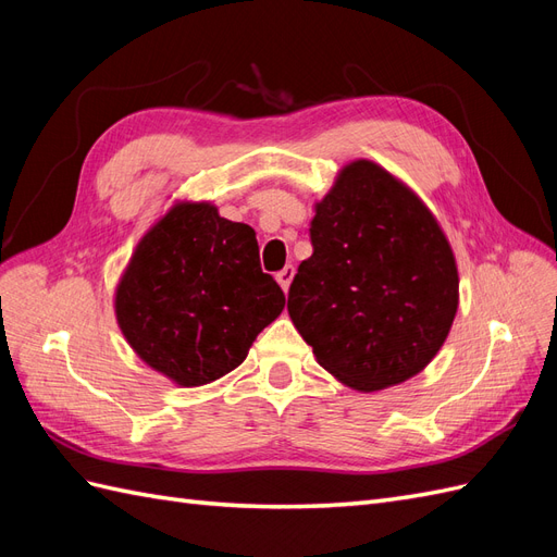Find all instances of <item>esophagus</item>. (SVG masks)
Segmentation results:
<instances>
[{"mask_svg": "<svg viewBox=\"0 0 557 557\" xmlns=\"http://www.w3.org/2000/svg\"><path fill=\"white\" fill-rule=\"evenodd\" d=\"M293 278H295V267L293 264H285L281 272L276 274V281H278V285L283 288V293H288Z\"/></svg>", "mask_w": 557, "mask_h": 557, "instance_id": "obj_1", "label": "esophagus"}]
</instances>
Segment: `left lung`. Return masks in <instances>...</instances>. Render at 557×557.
I'll use <instances>...</instances> for the list:
<instances>
[{
    "label": "left lung",
    "mask_w": 557,
    "mask_h": 557,
    "mask_svg": "<svg viewBox=\"0 0 557 557\" xmlns=\"http://www.w3.org/2000/svg\"><path fill=\"white\" fill-rule=\"evenodd\" d=\"M309 232L288 313L320 367L362 393L425 369L458 311V267L423 201L358 160L318 201Z\"/></svg>",
    "instance_id": "obj_1"
}]
</instances>
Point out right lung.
Returning a JSON list of instances; mask_svg holds the SVG:
<instances>
[{
	"instance_id": "right-lung-1",
	"label": "right lung",
	"mask_w": 557,
	"mask_h": 557,
	"mask_svg": "<svg viewBox=\"0 0 557 557\" xmlns=\"http://www.w3.org/2000/svg\"><path fill=\"white\" fill-rule=\"evenodd\" d=\"M283 307V290L260 267L256 232L211 205H176L150 227L115 290L129 346L185 387L239 367Z\"/></svg>"
}]
</instances>
